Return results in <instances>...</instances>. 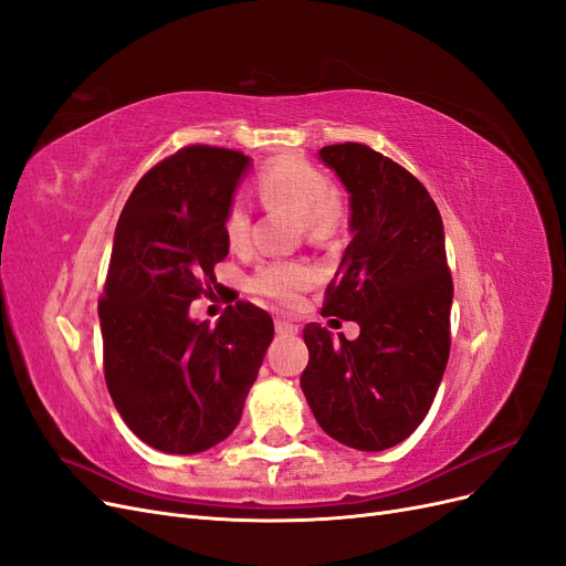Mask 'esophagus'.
<instances>
[{
	"label": "esophagus",
	"instance_id": "1",
	"mask_svg": "<svg viewBox=\"0 0 566 566\" xmlns=\"http://www.w3.org/2000/svg\"><path fill=\"white\" fill-rule=\"evenodd\" d=\"M276 333H279L281 337H292V335L300 333V325L287 321V318H276Z\"/></svg>",
	"mask_w": 566,
	"mask_h": 566
}]
</instances>
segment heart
<instances>
[{
  "instance_id": "heart-1",
  "label": "heart",
  "mask_w": 566,
  "mask_h": 566,
  "mask_svg": "<svg viewBox=\"0 0 566 566\" xmlns=\"http://www.w3.org/2000/svg\"><path fill=\"white\" fill-rule=\"evenodd\" d=\"M258 197L266 208L287 206L300 210L306 231L325 239L339 224L342 208L325 175L304 159H276L264 166L255 180ZM252 216L243 201H231L222 233L231 252H245L250 245ZM314 269L297 260H264L250 279V290L283 306H295L302 292L314 283Z\"/></svg>"
}]
</instances>
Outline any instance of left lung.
Here are the masks:
<instances>
[{"instance_id": "left-lung-1", "label": "left lung", "mask_w": 566, "mask_h": 566, "mask_svg": "<svg viewBox=\"0 0 566 566\" xmlns=\"http://www.w3.org/2000/svg\"><path fill=\"white\" fill-rule=\"evenodd\" d=\"M321 161L348 191L350 243L323 314L360 325L358 339L304 327L302 391L323 431L381 452L417 431L450 358L454 285L436 201L412 172L367 145H327Z\"/></svg>"}]
</instances>
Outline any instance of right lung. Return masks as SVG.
<instances>
[{"instance_id":"1","label":"right lung","mask_w":566,"mask_h":566,"mask_svg":"<svg viewBox=\"0 0 566 566\" xmlns=\"http://www.w3.org/2000/svg\"><path fill=\"white\" fill-rule=\"evenodd\" d=\"M250 157L191 145L135 185L114 231L97 304L105 381L116 412L166 454H197L231 436L274 339L260 306H227L216 327L189 304L229 252L222 220Z\"/></svg>"}]
</instances>
